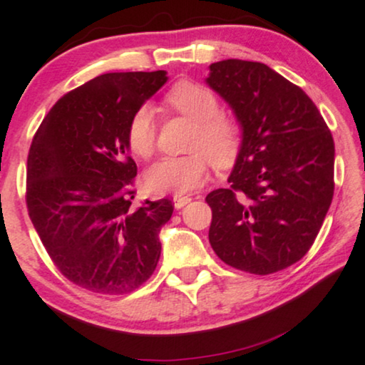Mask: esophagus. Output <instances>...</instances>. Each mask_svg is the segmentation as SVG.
I'll return each instance as SVG.
<instances>
[{"label":"esophagus","mask_w":365,"mask_h":365,"mask_svg":"<svg viewBox=\"0 0 365 365\" xmlns=\"http://www.w3.org/2000/svg\"><path fill=\"white\" fill-rule=\"evenodd\" d=\"M190 201H192V198H190V197H182V195H175V197H173V206H175L177 210H180V208H183L185 205H188Z\"/></svg>","instance_id":"esophagus-1"}]
</instances>
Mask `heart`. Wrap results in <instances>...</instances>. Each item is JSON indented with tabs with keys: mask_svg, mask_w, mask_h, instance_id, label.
<instances>
[{
	"mask_svg": "<svg viewBox=\"0 0 365 365\" xmlns=\"http://www.w3.org/2000/svg\"><path fill=\"white\" fill-rule=\"evenodd\" d=\"M165 105L195 123L188 139L192 154L164 157L145 173V183L157 193L183 195L203 185L210 173V160L226 167L236 159L241 148V126L235 118L221 114L216 95L193 81H180L168 91ZM155 113L149 105L135 110L128 126L129 149L140 159H149L155 150Z\"/></svg>",
	"mask_w": 365,
	"mask_h": 365,
	"instance_id": "1",
	"label": "heart"
}]
</instances>
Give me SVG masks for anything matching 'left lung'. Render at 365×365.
<instances>
[{"instance_id": "left-lung-1", "label": "left lung", "mask_w": 365, "mask_h": 365, "mask_svg": "<svg viewBox=\"0 0 365 365\" xmlns=\"http://www.w3.org/2000/svg\"><path fill=\"white\" fill-rule=\"evenodd\" d=\"M206 85L235 113L242 139L227 188L208 193L210 244L231 267L284 270L313 246L334 193V140L300 86L265 63L210 65Z\"/></svg>"}]
</instances>
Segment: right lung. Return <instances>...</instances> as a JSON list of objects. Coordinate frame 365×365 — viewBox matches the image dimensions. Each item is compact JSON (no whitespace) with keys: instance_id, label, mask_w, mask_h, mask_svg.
Instances as JSON below:
<instances>
[{"instance_id":"add662e5","label":"right lung","mask_w":365,"mask_h":365,"mask_svg":"<svg viewBox=\"0 0 365 365\" xmlns=\"http://www.w3.org/2000/svg\"><path fill=\"white\" fill-rule=\"evenodd\" d=\"M167 80L165 70L100 75L63 95L32 139L31 221L57 269L85 290L129 293L159 262L173 205L164 198L133 206L138 167L128 126Z\"/></svg>"}]
</instances>
